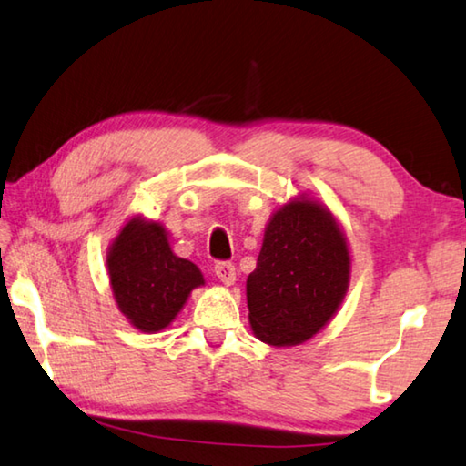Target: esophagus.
Here are the masks:
<instances>
[{"label": "esophagus", "instance_id": "34e87169", "mask_svg": "<svg viewBox=\"0 0 466 466\" xmlns=\"http://www.w3.org/2000/svg\"><path fill=\"white\" fill-rule=\"evenodd\" d=\"M216 276L219 278L221 284L232 286L236 282V268L228 261H219V263H216Z\"/></svg>", "mask_w": 466, "mask_h": 466}]
</instances>
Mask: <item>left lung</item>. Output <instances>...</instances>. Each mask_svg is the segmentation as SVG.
Masks as SVG:
<instances>
[{
	"mask_svg": "<svg viewBox=\"0 0 466 466\" xmlns=\"http://www.w3.org/2000/svg\"><path fill=\"white\" fill-rule=\"evenodd\" d=\"M350 248L326 205L299 195L271 213L247 278L248 323L261 342L288 349L328 326L350 284Z\"/></svg>",
	"mask_w": 466,
	"mask_h": 466,
	"instance_id": "left-lung-1",
	"label": "left lung"
}]
</instances>
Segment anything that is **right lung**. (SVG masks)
<instances>
[{
	"label": "right lung",
	"instance_id": "right-lung-1",
	"mask_svg": "<svg viewBox=\"0 0 466 466\" xmlns=\"http://www.w3.org/2000/svg\"><path fill=\"white\" fill-rule=\"evenodd\" d=\"M106 263L117 309L145 334L172 326L190 292L205 286L201 269L169 247L164 224L143 216L120 228Z\"/></svg>",
	"mask_w": 466,
	"mask_h": 466
}]
</instances>
